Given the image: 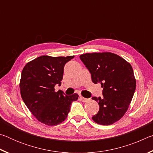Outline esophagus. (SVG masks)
I'll return each mask as SVG.
<instances>
[{"mask_svg": "<svg viewBox=\"0 0 153 153\" xmlns=\"http://www.w3.org/2000/svg\"><path fill=\"white\" fill-rule=\"evenodd\" d=\"M79 98H80V100H81L82 102H87L88 100V98L83 97H82V96L79 97Z\"/></svg>", "mask_w": 153, "mask_h": 153, "instance_id": "1", "label": "esophagus"}]
</instances>
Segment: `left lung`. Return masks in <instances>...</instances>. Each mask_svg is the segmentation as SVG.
Returning a JSON list of instances; mask_svg holds the SVG:
<instances>
[{"label": "left lung", "instance_id": "1", "mask_svg": "<svg viewBox=\"0 0 153 153\" xmlns=\"http://www.w3.org/2000/svg\"><path fill=\"white\" fill-rule=\"evenodd\" d=\"M91 74L94 84L100 83L103 97H92L99 111L92 119L100 125L108 126L125 115L136 90V79L131 65L112 53H93L79 56Z\"/></svg>", "mask_w": 153, "mask_h": 153}]
</instances>
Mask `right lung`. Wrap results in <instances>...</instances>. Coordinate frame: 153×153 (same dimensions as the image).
Returning a JSON list of instances; mask_svg holds the SVG:
<instances>
[{
  "label": "right lung",
  "instance_id": "right-lung-1",
  "mask_svg": "<svg viewBox=\"0 0 153 153\" xmlns=\"http://www.w3.org/2000/svg\"><path fill=\"white\" fill-rule=\"evenodd\" d=\"M74 56L43 55L25 65L22 72L19 88L21 96L34 117L47 126H56L67 118L71 102L77 100V94L67 96L59 90L66 63Z\"/></svg>",
  "mask_w": 153,
  "mask_h": 153
}]
</instances>
